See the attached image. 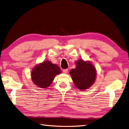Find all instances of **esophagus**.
Returning a JSON list of instances; mask_svg holds the SVG:
<instances>
[{
	"label": "esophagus",
	"mask_w": 129,
	"mask_h": 129,
	"mask_svg": "<svg viewBox=\"0 0 129 129\" xmlns=\"http://www.w3.org/2000/svg\"><path fill=\"white\" fill-rule=\"evenodd\" d=\"M68 71V69H63V73H65V74H66V73H67Z\"/></svg>",
	"instance_id": "34e87169"
}]
</instances>
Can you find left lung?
Wrapping results in <instances>:
<instances>
[{
	"label": "left lung",
	"mask_w": 129,
	"mask_h": 129,
	"mask_svg": "<svg viewBox=\"0 0 129 129\" xmlns=\"http://www.w3.org/2000/svg\"><path fill=\"white\" fill-rule=\"evenodd\" d=\"M76 68L70 71L72 80L79 89H87L95 82L96 69L90 62H85L83 60L76 61Z\"/></svg>",
	"instance_id": "obj_1"
}]
</instances>
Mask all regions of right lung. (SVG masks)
Instances as JSON below:
<instances>
[{"instance_id": "1", "label": "right lung", "mask_w": 129, "mask_h": 129, "mask_svg": "<svg viewBox=\"0 0 129 129\" xmlns=\"http://www.w3.org/2000/svg\"><path fill=\"white\" fill-rule=\"evenodd\" d=\"M61 73L60 67L49 61H46L35 67L32 72V80L35 84L41 88L50 85L55 76Z\"/></svg>"}]
</instances>
